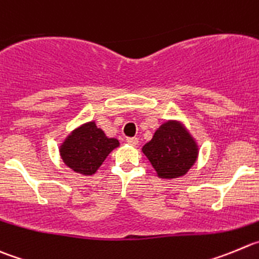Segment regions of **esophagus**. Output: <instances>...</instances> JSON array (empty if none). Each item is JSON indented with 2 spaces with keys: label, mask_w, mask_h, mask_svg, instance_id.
<instances>
[{
  "label": "esophagus",
  "mask_w": 259,
  "mask_h": 259,
  "mask_svg": "<svg viewBox=\"0 0 259 259\" xmlns=\"http://www.w3.org/2000/svg\"><path fill=\"white\" fill-rule=\"evenodd\" d=\"M127 142L131 145V146H137V145H139V139H137V137H128Z\"/></svg>",
  "instance_id": "esophagus-1"
}]
</instances>
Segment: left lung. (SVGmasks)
I'll return each mask as SVG.
<instances>
[{
    "mask_svg": "<svg viewBox=\"0 0 259 259\" xmlns=\"http://www.w3.org/2000/svg\"><path fill=\"white\" fill-rule=\"evenodd\" d=\"M142 152L156 170L159 178L174 179L187 174L198 156L193 137L178 120L162 123Z\"/></svg>",
    "mask_w": 259,
    "mask_h": 259,
    "instance_id": "8db88e82",
    "label": "left lung"
}]
</instances>
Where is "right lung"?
Wrapping results in <instances>:
<instances>
[{
  "label": "right lung",
  "mask_w": 259,
  "mask_h": 259,
  "mask_svg": "<svg viewBox=\"0 0 259 259\" xmlns=\"http://www.w3.org/2000/svg\"><path fill=\"white\" fill-rule=\"evenodd\" d=\"M119 146L117 139H109L94 120L73 130L60 146V154L68 168L82 176H93L108 155Z\"/></svg>",
  "instance_id": "right-lung-1"
}]
</instances>
